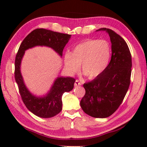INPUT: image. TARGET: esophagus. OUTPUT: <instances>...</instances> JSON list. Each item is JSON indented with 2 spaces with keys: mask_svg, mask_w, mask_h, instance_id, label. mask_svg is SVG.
<instances>
[{
  "mask_svg": "<svg viewBox=\"0 0 147 147\" xmlns=\"http://www.w3.org/2000/svg\"><path fill=\"white\" fill-rule=\"evenodd\" d=\"M81 85H82L81 82H80L78 80H76V82H75V83H74V86H75L76 87H77V86H81Z\"/></svg>",
  "mask_w": 147,
  "mask_h": 147,
  "instance_id": "34e87169",
  "label": "esophagus"
}]
</instances>
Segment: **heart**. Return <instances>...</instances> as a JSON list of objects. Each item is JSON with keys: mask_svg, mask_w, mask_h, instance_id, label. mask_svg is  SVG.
I'll list each match as a JSON object with an SVG mask.
<instances>
[{"mask_svg": "<svg viewBox=\"0 0 147 147\" xmlns=\"http://www.w3.org/2000/svg\"><path fill=\"white\" fill-rule=\"evenodd\" d=\"M110 43L104 39H90L76 45L71 53L64 56L65 69L75 73L81 65L82 71L89 78L98 77L105 71L111 58Z\"/></svg>", "mask_w": 147, "mask_h": 147, "instance_id": "1", "label": "heart"}]
</instances>
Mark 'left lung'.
I'll list each match as a JSON object with an SVG mask.
<instances>
[{
	"mask_svg": "<svg viewBox=\"0 0 147 147\" xmlns=\"http://www.w3.org/2000/svg\"><path fill=\"white\" fill-rule=\"evenodd\" d=\"M106 31L112 43V57L103 73L85 83L86 94L80 102L84 112L94 118H107L122 104L129 88L132 58L126 41L114 31Z\"/></svg>",
	"mask_w": 147,
	"mask_h": 147,
	"instance_id": "left-lung-1",
	"label": "left lung"
}]
</instances>
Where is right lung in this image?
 I'll return each mask as SVG.
<instances>
[{
	"instance_id": "right-lung-1",
	"label": "right lung",
	"mask_w": 147,
	"mask_h": 147,
	"mask_svg": "<svg viewBox=\"0 0 147 147\" xmlns=\"http://www.w3.org/2000/svg\"><path fill=\"white\" fill-rule=\"evenodd\" d=\"M71 37L68 34L54 32L45 29H36L26 37L20 45L15 61V78L20 95L27 109L41 118H51L62 110V96L64 92L74 88L76 80L69 77H59L44 97H36L30 92L24 84L21 70V62L26 50L35 46H47L62 56L63 50Z\"/></svg>"
}]
</instances>
